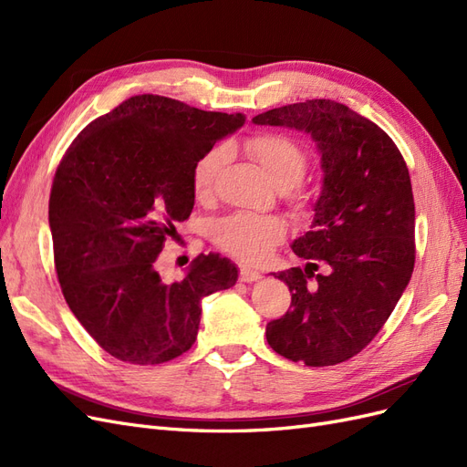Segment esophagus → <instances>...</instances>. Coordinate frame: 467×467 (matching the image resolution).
Listing matches in <instances>:
<instances>
[{"label": "esophagus", "instance_id": "34e87169", "mask_svg": "<svg viewBox=\"0 0 467 467\" xmlns=\"http://www.w3.org/2000/svg\"><path fill=\"white\" fill-rule=\"evenodd\" d=\"M259 278H261L259 271H253V268H249L245 265L239 268V280H242V282H257Z\"/></svg>", "mask_w": 467, "mask_h": 467}]
</instances>
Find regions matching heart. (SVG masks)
Here are the masks:
<instances>
[{"label":"heart","mask_w":467,"mask_h":467,"mask_svg":"<svg viewBox=\"0 0 467 467\" xmlns=\"http://www.w3.org/2000/svg\"><path fill=\"white\" fill-rule=\"evenodd\" d=\"M249 158L278 189H290L300 182L307 169V155L296 140L285 134H257L245 142ZM228 160L223 146L206 150L192 167V187L196 196H208ZM286 235V223L278 216H259L237 212L214 223V239L234 257L245 263H259Z\"/></svg>","instance_id":"obj_1"}]
</instances>
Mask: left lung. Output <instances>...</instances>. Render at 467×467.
I'll return each instance as SVG.
<instances>
[{
    "mask_svg": "<svg viewBox=\"0 0 467 467\" xmlns=\"http://www.w3.org/2000/svg\"><path fill=\"white\" fill-rule=\"evenodd\" d=\"M253 122L312 136L323 171L312 230L292 242L307 263L278 273L292 304L266 323V341L292 362H345L376 337L413 275L409 169L378 124L331 99L271 109Z\"/></svg>",
    "mask_w": 467,
    "mask_h": 467,
    "instance_id": "left-lung-1",
    "label": "left lung"
}]
</instances>
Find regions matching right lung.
Listing matches in <instances>:
<instances>
[{"label": "right lung", "instance_id": "obj_1", "mask_svg": "<svg viewBox=\"0 0 467 467\" xmlns=\"http://www.w3.org/2000/svg\"><path fill=\"white\" fill-rule=\"evenodd\" d=\"M245 115L134 95L83 129L56 169L48 223L64 298L110 357L161 364L187 352L201 302L232 288L237 266L196 257L177 282L158 273L165 239L194 206L192 167Z\"/></svg>", "mask_w": 467, "mask_h": 467}]
</instances>
